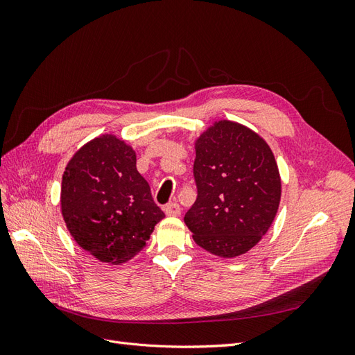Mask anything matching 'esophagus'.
Here are the masks:
<instances>
[{
  "instance_id": "obj_1",
  "label": "esophagus",
  "mask_w": 355,
  "mask_h": 355,
  "mask_svg": "<svg viewBox=\"0 0 355 355\" xmlns=\"http://www.w3.org/2000/svg\"><path fill=\"white\" fill-rule=\"evenodd\" d=\"M164 211H166L167 216H179V214H180V206H179L176 201H171L164 207Z\"/></svg>"
}]
</instances>
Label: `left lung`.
Masks as SVG:
<instances>
[{"mask_svg":"<svg viewBox=\"0 0 355 355\" xmlns=\"http://www.w3.org/2000/svg\"><path fill=\"white\" fill-rule=\"evenodd\" d=\"M197 200L185 214L196 243L235 257L261 241L275 218L282 182L274 154L261 136L219 121L196 144Z\"/></svg>","mask_w":355,"mask_h":355,"instance_id":"left-lung-1","label":"left lung"}]
</instances>
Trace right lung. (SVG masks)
Returning a JSON list of instances; mask_svg holds the SVG:
<instances>
[{"label": "right lung", "instance_id": "1", "mask_svg": "<svg viewBox=\"0 0 355 355\" xmlns=\"http://www.w3.org/2000/svg\"><path fill=\"white\" fill-rule=\"evenodd\" d=\"M62 214L85 252L121 263L144 249L166 214L136 168V154L120 139H93L72 157L62 179Z\"/></svg>", "mask_w": 355, "mask_h": 355}]
</instances>
